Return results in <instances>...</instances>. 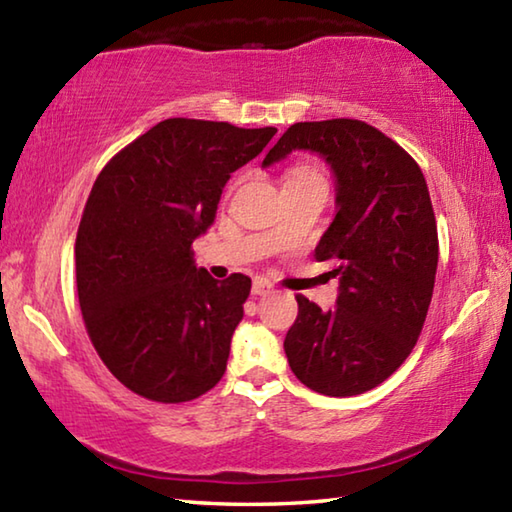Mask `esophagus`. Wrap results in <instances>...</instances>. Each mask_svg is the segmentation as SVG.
<instances>
[{"instance_id":"esophagus-1","label":"esophagus","mask_w":512,"mask_h":512,"mask_svg":"<svg viewBox=\"0 0 512 512\" xmlns=\"http://www.w3.org/2000/svg\"><path fill=\"white\" fill-rule=\"evenodd\" d=\"M271 291H273V284L271 282L264 280V277H255L253 289H250V293H253V296H266V293H271Z\"/></svg>"}]
</instances>
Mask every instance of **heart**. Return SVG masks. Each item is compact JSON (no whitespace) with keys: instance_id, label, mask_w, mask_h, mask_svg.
<instances>
[{"instance_id":"obj_1","label":"heart","mask_w":512,"mask_h":512,"mask_svg":"<svg viewBox=\"0 0 512 512\" xmlns=\"http://www.w3.org/2000/svg\"><path fill=\"white\" fill-rule=\"evenodd\" d=\"M300 173H309V171H307V169H293V171L289 173V178H291V176H300Z\"/></svg>"}]
</instances>
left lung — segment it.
Masks as SVG:
<instances>
[{
    "label": "left lung",
    "instance_id": "1",
    "mask_svg": "<svg viewBox=\"0 0 512 512\" xmlns=\"http://www.w3.org/2000/svg\"><path fill=\"white\" fill-rule=\"evenodd\" d=\"M309 151L334 173L336 216L316 259L339 277L336 307L305 296L284 339L289 366L311 391L350 397L379 386L422 332L438 268V230L427 180L415 160L366 121H300L262 167Z\"/></svg>",
    "mask_w": 512,
    "mask_h": 512
}]
</instances>
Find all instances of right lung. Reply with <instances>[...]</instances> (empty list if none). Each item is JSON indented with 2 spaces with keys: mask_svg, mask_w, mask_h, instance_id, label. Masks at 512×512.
I'll return each instance as SVG.
<instances>
[{
  "mask_svg": "<svg viewBox=\"0 0 512 512\" xmlns=\"http://www.w3.org/2000/svg\"><path fill=\"white\" fill-rule=\"evenodd\" d=\"M275 133L164 119L92 187L74 246L83 320L108 370L146 400H196L223 377L250 277L214 280L192 244L214 223L232 173Z\"/></svg>",
  "mask_w": 512,
  "mask_h": 512,
  "instance_id": "add662e5",
  "label": "right lung"
}]
</instances>
